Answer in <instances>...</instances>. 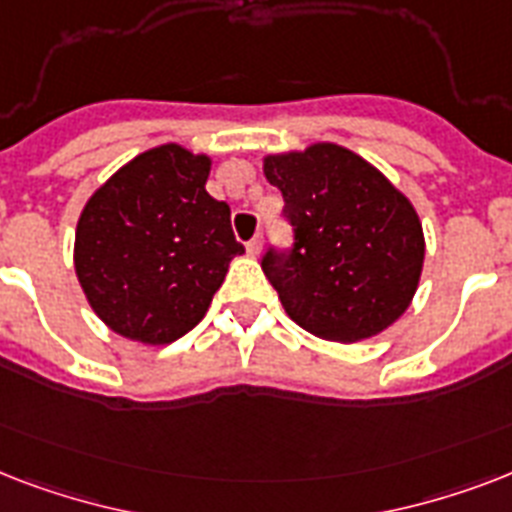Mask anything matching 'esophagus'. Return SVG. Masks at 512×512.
<instances>
[{
    "label": "esophagus",
    "mask_w": 512,
    "mask_h": 512,
    "mask_svg": "<svg viewBox=\"0 0 512 512\" xmlns=\"http://www.w3.org/2000/svg\"><path fill=\"white\" fill-rule=\"evenodd\" d=\"M260 249H263V239H260V236H255L252 241H247L249 255H260Z\"/></svg>",
    "instance_id": "1"
}]
</instances>
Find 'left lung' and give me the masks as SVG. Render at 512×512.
Returning a JSON list of instances; mask_svg holds the SVG:
<instances>
[{
	"label": "left lung",
	"instance_id": "8db88e82",
	"mask_svg": "<svg viewBox=\"0 0 512 512\" xmlns=\"http://www.w3.org/2000/svg\"><path fill=\"white\" fill-rule=\"evenodd\" d=\"M263 175L287 201L292 255L263 260L297 327L335 342L380 335L412 305L425 263L417 209L364 156L337 143L263 156Z\"/></svg>",
	"mask_w": 512,
	"mask_h": 512
}]
</instances>
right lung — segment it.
Listing matches in <instances>:
<instances>
[{
	"label": "right lung",
	"mask_w": 512,
	"mask_h": 512,
	"mask_svg": "<svg viewBox=\"0 0 512 512\" xmlns=\"http://www.w3.org/2000/svg\"><path fill=\"white\" fill-rule=\"evenodd\" d=\"M212 156L148 148L95 188L74 239L87 303L119 337L167 345L191 332L244 255L231 207L207 193Z\"/></svg>",
	"instance_id": "1"
}]
</instances>
